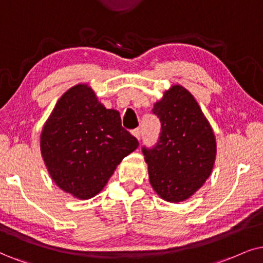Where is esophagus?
Returning a JSON list of instances; mask_svg holds the SVG:
<instances>
[{
  "instance_id": "34e87169",
  "label": "esophagus",
  "mask_w": 263,
  "mask_h": 263,
  "mask_svg": "<svg viewBox=\"0 0 263 263\" xmlns=\"http://www.w3.org/2000/svg\"><path fill=\"white\" fill-rule=\"evenodd\" d=\"M132 135H134L135 137L138 139V141H141V137H142V131H141V128H136V129H134V131H132Z\"/></svg>"
}]
</instances>
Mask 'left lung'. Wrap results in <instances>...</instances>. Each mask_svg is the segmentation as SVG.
I'll list each match as a JSON object with an SVG mask.
<instances>
[{"mask_svg":"<svg viewBox=\"0 0 263 263\" xmlns=\"http://www.w3.org/2000/svg\"><path fill=\"white\" fill-rule=\"evenodd\" d=\"M161 132L152 149L143 147L149 182L161 199L181 202L191 198L211 175L216 138L198 102L188 89L174 85L154 104Z\"/></svg>","mask_w":263,"mask_h":263,"instance_id":"obj_1","label":"left lung"}]
</instances>
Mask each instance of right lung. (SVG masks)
<instances>
[{
    "label": "right lung",
    "instance_id": "1",
    "mask_svg": "<svg viewBox=\"0 0 263 263\" xmlns=\"http://www.w3.org/2000/svg\"><path fill=\"white\" fill-rule=\"evenodd\" d=\"M40 147L53 182L86 200L104 188L138 141L121 126L120 112L105 108L88 85L79 84L58 99Z\"/></svg>",
    "mask_w": 263,
    "mask_h": 263
}]
</instances>
